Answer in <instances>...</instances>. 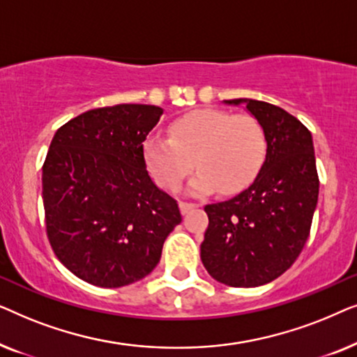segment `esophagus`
Instances as JSON below:
<instances>
[{"instance_id": "esophagus-1", "label": "esophagus", "mask_w": 357, "mask_h": 357, "mask_svg": "<svg viewBox=\"0 0 357 357\" xmlns=\"http://www.w3.org/2000/svg\"><path fill=\"white\" fill-rule=\"evenodd\" d=\"M199 204L197 203H192V202H180V211H182V214H187L192 211V209L198 208Z\"/></svg>"}]
</instances>
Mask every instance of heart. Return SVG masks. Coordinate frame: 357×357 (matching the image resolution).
Segmentation results:
<instances>
[{
  "mask_svg": "<svg viewBox=\"0 0 357 357\" xmlns=\"http://www.w3.org/2000/svg\"><path fill=\"white\" fill-rule=\"evenodd\" d=\"M266 158V135L253 115L204 109L174 120L169 138L153 135L144 143L149 172L167 192H177L195 167L190 192H241L257 177Z\"/></svg>",
  "mask_w": 357,
  "mask_h": 357,
  "instance_id": "obj_1",
  "label": "heart"
}]
</instances>
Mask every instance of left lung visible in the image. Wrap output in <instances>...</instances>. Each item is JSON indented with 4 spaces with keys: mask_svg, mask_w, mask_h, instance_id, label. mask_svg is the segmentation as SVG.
Listing matches in <instances>:
<instances>
[{
    "mask_svg": "<svg viewBox=\"0 0 357 357\" xmlns=\"http://www.w3.org/2000/svg\"><path fill=\"white\" fill-rule=\"evenodd\" d=\"M245 102L266 135V159L255 182L227 202L206 204L209 224L202 261L209 275L234 287L266 284L301 255L319 199L314 143L305 125L281 107Z\"/></svg>",
    "mask_w": 357,
    "mask_h": 357,
    "instance_id": "8db88e82",
    "label": "left lung"
}]
</instances>
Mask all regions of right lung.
Instances as JSON below:
<instances>
[{"instance_id": "1", "label": "right lung", "mask_w": 357, "mask_h": 357, "mask_svg": "<svg viewBox=\"0 0 357 357\" xmlns=\"http://www.w3.org/2000/svg\"><path fill=\"white\" fill-rule=\"evenodd\" d=\"M162 115L120 104L58 128L42 167L48 242L82 281L121 287L148 276L182 222L178 204L146 170L143 141Z\"/></svg>"}]
</instances>
